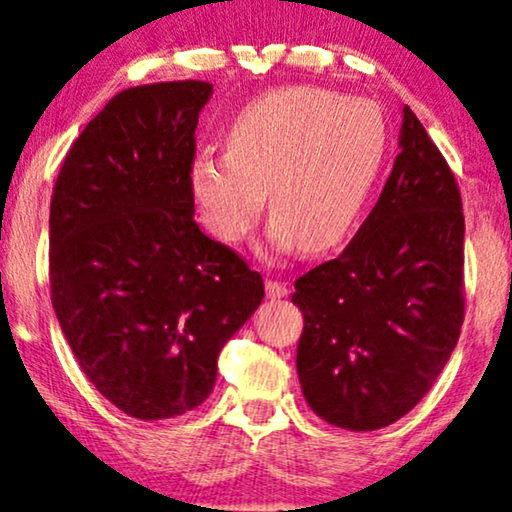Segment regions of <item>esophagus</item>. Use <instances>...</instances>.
<instances>
[{"label":"esophagus","mask_w":512,"mask_h":512,"mask_svg":"<svg viewBox=\"0 0 512 512\" xmlns=\"http://www.w3.org/2000/svg\"><path fill=\"white\" fill-rule=\"evenodd\" d=\"M290 295V288L281 281H274V278H269L267 281V297L269 299H283Z\"/></svg>","instance_id":"esophagus-1"}]
</instances>
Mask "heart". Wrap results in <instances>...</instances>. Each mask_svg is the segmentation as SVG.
Wrapping results in <instances>:
<instances>
[{
	"label": "heart",
	"instance_id": "obj_1",
	"mask_svg": "<svg viewBox=\"0 0 512 512\" xmlns=\"http://www.w3.org/2000/svg\"><path fill=\"white\" fill-rule=\"evenodd\" d=\"M386 149V119L374 102L316 86L281 88L238 114L227 154L196 156L189 192L217 241H243L267 192L271 243L325 252L351 234Z\"/></svg>",
	"mask_w": 512,
	"mask_h": 512
}]
</instances>
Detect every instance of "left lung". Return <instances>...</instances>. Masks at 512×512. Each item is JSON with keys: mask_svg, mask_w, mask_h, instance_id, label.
Here are the masks:
<instances>
[{"mask_svg": "<svg viewBox=\"0 0 512 512\" xmlns=\"http://www.w3.org/2000/svg\"><path fill=\"white\" fill-rule=\"evenodd\" d=\"M384 192L337 260L295 281L304 313L297 374L327 424L377 431L438 379L463 323V213L456 180L403 107Z\"/></svg>", "mask_w": 512, "mask_h": 512, "instance_id": "8db88e82", "label": "left lung"}]
</instances>
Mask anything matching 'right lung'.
<instances>
[{
	"label": "right lung",
	"mask_w": 512,
	"mask_h": 512,
	"mask_svg": "<svg viewBox=\"0 0 512 512\" xmlns=\"http://www.w3.org/2000/svg\"><path fill=\"white\" fill-rule=\"evenodd\" d=\"M206 81L126 88L65 156L51 199V302L91 384L156 421L213 393L217 356L264 283L194 222L189 168Z\"/></svg>",
	"instance_id": "1"
}]
</instances>
